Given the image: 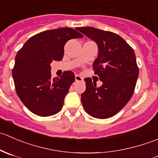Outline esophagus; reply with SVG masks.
I'll return each mask as SVG.
<instances>
[{
  "mask_svg": "<svg viewBox=\"0 0 158 158\" xmlns=\"http://www.w3.org/2000/svg\"><path fill=\"white\" fill-rule=\"evenodd\" d=\"M75 80H76V82H81V81L83 80V79L80 76H79V75H76V76H75Z\"/></svg>",
  "mask_w": 158,
  "mask_h": 158,
  "instance_id": "1",
  "label": "esophagus"
}]
</instances>
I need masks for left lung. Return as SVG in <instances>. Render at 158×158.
<instances>
[{"label":"left lung","instance_id":"left-lung-1","mask_svg":"<svg viewBox=\"0 0 158 158\" xmlns=\"http://www.w3.org/2000/svg\"><path fill=\"white\" fill-rule=\"evenodd\" d=\"M96 43L98 56L92 66L102 82L100 87L85 78L81 95L85 111L96 118H108L121 111L134 93L139 70L133 49L119 35L92 27L78 28Z\"/></svg>","mask_w":158,"mask_h":158}]
</instances>
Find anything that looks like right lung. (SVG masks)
<instances>
[{
	"mask_svg": "<svg viewBox=\"0 0 158 158\" xmlns=\"http://www.w3.org/2000/svg\"><path fill=\"white\" fill-rule=\"evenodd\" d=\"M82 37L72 28L46 30L30 37L17 52L12 70L16 92L33 114L47 117L63 108L75 75L66 71L60 78L52 79L50 63L63 60L68 40Z\"/></svg>",
	"mask_w": 158,
	"mask_h": 158,
	"instance_id": "1",
	"label": "right lung"
}]
</instances>
